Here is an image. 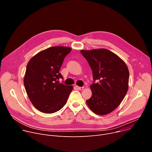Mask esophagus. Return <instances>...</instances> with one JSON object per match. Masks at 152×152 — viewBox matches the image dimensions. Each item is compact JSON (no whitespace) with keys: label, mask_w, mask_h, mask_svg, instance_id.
Instances as JSON below:
<instances>
[{"label":"esophagus","mask_w":152,"mask_h":152,"mask_svg":"<svg viewBox=\"0 0 152 152\" xmlns=\"http://www.w3.org/2000/svg\"><path fill=\"white\" fill-rule=\"evenodd\" d=\"M76 88H77V90H82L84 89V87H78V86H76Z\"/></svg>","instance_id":"34e87169"}]
</instances>
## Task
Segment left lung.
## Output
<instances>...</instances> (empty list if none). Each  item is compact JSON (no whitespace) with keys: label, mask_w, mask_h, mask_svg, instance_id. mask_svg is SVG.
Listing matches in <instances>:
<instances>
[{"label":"left lung","mask_w":152,"mask_h":152,"mask_svg":"<svg viewBox=\"0 0 152 152\" xmlns=\"http://www.w3.org/2000/svg\"><path fill=\"white\" fill-rule=\"evenodd\" d=\"M93 72L91 97L86 102L94 113L104 115L113 112L128 91L129 72L114 53L104 48L81 50ZM96 82L95 83V81Z\"/></svg>","instance_id":"obj_1"}]
</instances>
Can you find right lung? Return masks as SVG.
<instances>
[{"instance_id": "obj_1", "label": "right lung", "mask_w": 152, "mask_h": 152, "mask_svg": "<svg viewBox=\"0 0 152 152\" xmlns=\"http://www.w3.org/2000/svg\"><path fill=\"white\" fill-rule=\"evenodd\" d=\"M72 51L66 47H52L34 56L26 65L23 83L32 104L40 112L53 113L66 104L73 86L59 84L65 57Z\"/></svg>"}]
</instances>
